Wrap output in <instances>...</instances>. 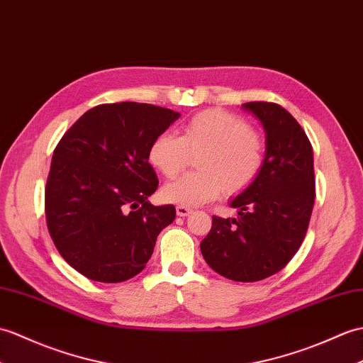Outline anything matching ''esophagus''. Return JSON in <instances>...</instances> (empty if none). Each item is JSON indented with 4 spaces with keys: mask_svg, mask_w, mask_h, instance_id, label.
Returning a JSON list of instances; mask_svg holds the SVG:
<instances>
[{
    "mask_svg": "<svg viewBox=\"0 0 363 363\" xmlns=\"http://www.w3.org/2000/svg\"><path fill=\"white\" fill-rule=\"evenodd\" d=\"M176 213H178V216H189L191 213V208L185 207V206H178L176 207Z\"/></svg>",
    "mask_w": 363,
    "mask_h": 363,
    "instance_id": "obj_1",
    "label": "esophagus"
}]
</instances>
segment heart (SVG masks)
I'll use <instances>...</instances> for the list:
<instances>
[{"instance_id": "heart-1", "label": "heart", "mask_w": 363, "mask_h": 363, "mask_svg": "<svg viewBox=\"0 0 363 363\" xmlns=\"http://www.w3.org/2000/svg\"><path fill=\"white\" fill-rule=\"evenodd\" d=\"M189 155H199V172L167 184L161 195L167 202L195 207L215 199L223 189L230 195L249 189L263 170L266 143L242 117L208 109L193 116L179 138L161 133L148 147L150 164L165 178L178 176Z\"/></svg>"}]
</instances>
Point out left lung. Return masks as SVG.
I'll return each instance as SVG.
<instances>
[{
	"label": "left lung",
	"instance_id": "1",
	"mask_svg": "<svg viewBox=\"0 0 363 363\" xmlns=\"http://www.w3.org/2000/svg\"><path fill=\"white\" fill-rule=\"evenodd\" d=\"M266 133L264 165L257 181L233 198L238 218L212 216L202 257L233 281H259L289 263L309 225L315 199L313 147L300 123L271 102H249Z\"/></svg>",
	"mask_w": 363,
	"mask_h": 363
}]
</instances>
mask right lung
I'll return each instance as SVG.
<instances>
[{"label":"right lung","mask_w":363,"mask_h":363,"mask_svg":"<svg viewBox=\"0 0 363 363\" xmlns=\"http://www.w3.org/2000/svg\"><path fill=\"white\" fill-rule=\"evenodd\" d=\"M179 113L150 104H104L83 114L54 150L45 190L57 250L89 280L121 283L142 272L172 204L153 206L159 181L148 147Z\"/></svg>","instance_id":"obj_1"}]
</instances>
